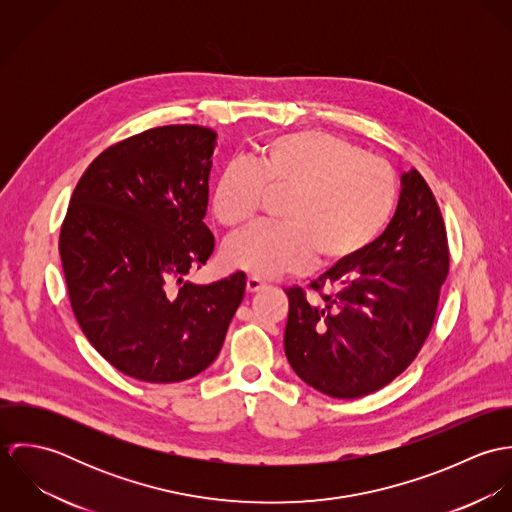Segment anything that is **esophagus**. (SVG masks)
<instances>
[{
	"instance_id": "esophagus-1",
	"label": "esophagus",
	"mask_w": 512,
	"mask_h": 512,
	"mask_svg": "<svg viewBox=\"0 0 512 512\" xmlns=\"http://www.w3.org/2000/svg\"><path fill=\"white\" fill-rule=\"evenodd\" d=\"M262 288H264V282H262V280H258V278H254V276L246 280V292L256 293L260 292Z\"/></svg>"
}]
</instances>
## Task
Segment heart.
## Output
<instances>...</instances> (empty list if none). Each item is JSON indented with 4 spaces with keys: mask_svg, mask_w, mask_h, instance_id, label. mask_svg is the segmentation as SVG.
<instances>
[{
    "mask_svg": "<svg viewBox=\"0 0 512 512\" xmlns=\"http://www.w3.org/2000/svg\"><path fill=\"white\" fill-rule=\"evenodd\" d=\"M264 193H284L280 224H260L224 246L228 266L258 278L337 268L363 256L396 207L390 165L361 147L325 134L297 132L256 147L248 161L220 171L211 209L230 230L244 228L260 211Z\"/></svg>",
    "mask_w": 512,
    "mask_h": 512,
    "instance_id": "b5f03b06",
    "label": "heart"
}]
</instances>
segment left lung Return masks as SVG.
<instances>
[{"label": "left lung", "instance_id": "8db88e82", "mask_svg": "<svg viewBox=\"0 0 512 512\" xmlns=\"http://www.w3.org/2000/svg\"><path fill=\"white\" fill-rule=\"evenodd\" d=\"M449 248L438 201L416 171L402 175L394 219L357 260L309 288H288L284 349L295 374L333 398H361L402 374L426 343Z\"/></svg>", "mask_w": 512, "mask_h": 512}]
</instances>
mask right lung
<instances>
[{"mask_svg":"<svg viewBox=\"0 0 512 512\" xmlns=\"http://www.w3.org/2000/svg\"><path fill=\"white\" fill-rule=\"evenodd\" d=\"M217 132L161 126L104 149L76 183L59 252L74 317L92 347L144 382H181L211 365L244 272L197 286L215 236L203 222Z\"/></svg>","mask_w":512,"mask_h":512,"instance_id":"add662e5","label":"right lung"}]
</instances>
